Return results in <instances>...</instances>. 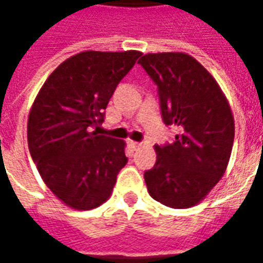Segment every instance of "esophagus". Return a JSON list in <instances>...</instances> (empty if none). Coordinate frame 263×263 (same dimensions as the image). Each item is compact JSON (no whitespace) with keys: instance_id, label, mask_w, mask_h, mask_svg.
Returning <instances> with one entry per match:
<instances>
[{"instance_id":"obj_1","label":"esophagus","mask_w":263,"mask_h":263,"mask_svg":"<svg viewBox=\"0 0 263 263\" xmlns=\"http://www.w3.org/2000/svg\"><path fill=\"white\" fill-rule=\"evenodd\" d=\"M129 146H131L132 149H139V146H141V143L135 142V141H129Z\"/></svg>"}]
</instances>
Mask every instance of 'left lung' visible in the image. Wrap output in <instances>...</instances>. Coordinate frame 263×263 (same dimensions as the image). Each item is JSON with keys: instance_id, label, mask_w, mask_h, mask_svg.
Here are the masks:
<instances>
[{"instance_id": "obj_1", "label": "left lung", "mask_w": 263, "mask_h": 263, "mask_svg": "<svg viewBox=\"0 0 263 263\" xmlns=\"http://www.w3.org/2000/svg\"><path fill=\"white\" fill-rule=\"evenodd\" d=\"M138 63L158 86L163 122L180 131L173 143L155 145L156 163L143 175L148 192L172 209L193 207L226 173L235 134L231 107L190 54L148 53Z\"/></svg>"}]
</instances>
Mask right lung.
Masks as SVG:
<instances>
[{
    "instance_id": "add662e5",
    "label": "right lung",
    "mask_w": 263,
    "mask_h": 263,
    "mask_svg": "<svg viewBox=\"0 0 263 263\" xmlns=\"http://www.w3.org/2000/svg\"><path fill=\"white\" fill-rule=\"evenodd\" d=\"M138 50H86L66 59L43 83L28 118V146L39 175L62 203L91 210L111 196L126 165L125 142L97 135L115 88Z\"/></svg>"
}]
</instances>
